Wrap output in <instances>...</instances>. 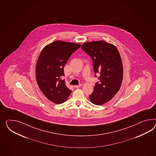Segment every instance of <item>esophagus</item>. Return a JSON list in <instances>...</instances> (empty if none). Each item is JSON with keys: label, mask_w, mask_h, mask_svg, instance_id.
<instances>
[{"label": "esophagus", "mask_w": 156, "mask_h": 156, "mask_svg": "<svg viewBox=\"0 0 156 156\" xmlns=\"http://www.w3.org/2000/svg\"><path fill=\"white\" fill-rule=\"evenodd\" d=\"M81 86H82V84H80L79 85H75V86H74V87L76 88V89H77V88L80 87Z\"/></svg>", "instance_id": "esophagus-1"}]
</instances>
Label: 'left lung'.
<instances>
[{
	"label": "left lung",
	"mask_w": 156,
	"mask_h": 156,
	"mask_svg": "<svg viewBox=\"0 0 156 156\" xmlns=\"http://www.w3.org/2000/svg\"><path fill=\"white\" fill-rule=\"evenodd\" d=\"M81 48L93 61L95 77L97 74L99 76L90 100L94 105H102L110 101L120 88L123 77L120 55L116 46L104 41L86 42Z\"/></svg>",
	"instance_id": "obj_1"
}]
</instances>
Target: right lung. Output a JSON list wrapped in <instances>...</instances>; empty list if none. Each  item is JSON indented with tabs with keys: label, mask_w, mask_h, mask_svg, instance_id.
I'll return each instance as SVG.
<instances>
[{
	"label": "right lung",
	"mask_w": 156,
	"mask_h": 156,
	"mask_svg": "<svg viewBox=\"0 0 156 156\" xmlns=\"http://www.w3.org/2000/svg\"><path fill=\"white\" fill-rule=\"evenodd\" d=\"M80 44L56 41L46 45L38 57L36 80L38 87L48 99L55 104L66 101L72 93L62 80L64 66Z\"/></svg>",
	"instance_id": "right-lung-1"
}]
</instances>
